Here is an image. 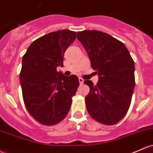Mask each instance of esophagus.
Wrapping results in <instances>:
<instances>
[{
	"mask_svg": "<svg viewBox=\"0 0 153 153\" xmlns=\"http://www.w3.org/2000/svg\"><path fill=\"white\" fill-rule=\"evenodd\" d=\"M79 82H80V84H83V82H84V80H83L82 78H79Z\"/></svg>",
	"mask_w": 153,
	"mask_h": 153,
	"instance_id": "34e87169",
	"label": "esophagus"
}]
</instances>
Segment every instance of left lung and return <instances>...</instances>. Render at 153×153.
Masks as SVG:
<instances>
[{"mask_svg":"<svg viewBox=\"0 0 153 153\" xmlns=\"http://www.w3.org/2000/svg\"><path fill=\"white\" fill-rule=\"evenodd\" d=\"M88 53L91 68L100 76L97 85L85 80L90 88L85 106L99 123L111 126L126 115L135 85L134 62L122 42L97 30L77 33Z\"/></svg>","mask_w":153,"mask_h":153,"instance_id":"1","label":"left lung"}]
</instances>
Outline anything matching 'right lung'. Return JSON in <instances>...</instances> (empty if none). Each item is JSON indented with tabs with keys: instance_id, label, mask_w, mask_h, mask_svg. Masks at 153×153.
<instances>
[{
	"instance_id": "obj_1",
	"label": "right lung",
	"mask_w": 153,
	"mask_h": 153,
	"mask_svg": "<svg viewBox=\"0 0 153 153\" xmlns=\"http://www.w3.org/2000/svg\"><path fill=\"white\" fill-rule=\"evenodd\" d=\"M75 38L76 33L70 30L48 33L33 41L22 57L19 80L25 105L43 125L65 119L78 88L76 75L66 77L56 70L63 66L65 52Z\"/></svg>"
}]
</instances>
